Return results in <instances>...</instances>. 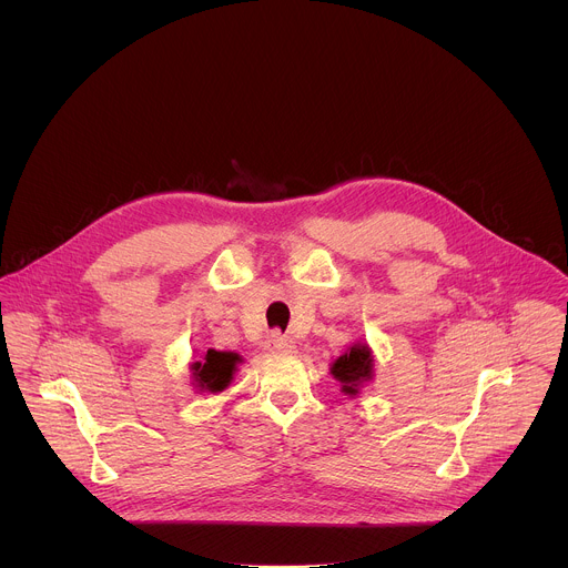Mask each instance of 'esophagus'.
I'll return each instance as SVG.
<instances>
[{"mask_svg": "<svg viewBox=\"0 0 568 568\" xmlns=\"http://www.w3.org/2000/svg\"><path fill=\"white\" fill-rule=\"evenodd\" d=\"M264 347L273 354H291L295 349V341L291 336L280 334V332H271L264 341Z\"/></svg>", "mask_w": 568, "mask_h": 568, "instance_id": "obj_1", "label": "esophagus"}]
</instances>
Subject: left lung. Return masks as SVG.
<instances>
[{
  "label": "left lung",
  "mask_w": 568,
  "mask_h": 568,
  "mask_svg": "<svg viewBox=\"0 0 568 568\" xmlns=\"http://www.w3.org/2000/svg\"><path fill=\"white\" fill-rule=\"evenodd\" d=\"M374 358L367 345H354L332 365V376L341 383L343 392L349 396L358 394V387L372 378Z\"/></svg>",
  "instance_id": "left-lung-1"
}]
</instances>
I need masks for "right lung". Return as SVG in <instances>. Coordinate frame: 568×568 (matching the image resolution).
<instances>
[{
  "instance_id": "add662e5",
  "label": "right lung",
  "mask_w": 568,
  "mask_h": 568,
  "mask_svg": "<svg viewBox=\"0 0 568 568\" xmlns=\"http://www.w3.org/2000/svg\"><path fill=\"white\" fill-rule=\"evenodd\" d=\"M239 361H241V356L234 352L207 349L203 361H196L192 365V374H194V381L201 387V392H214V394L223 392L230 385Z\"/></svg>"
}]
</instances>
